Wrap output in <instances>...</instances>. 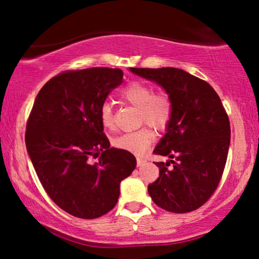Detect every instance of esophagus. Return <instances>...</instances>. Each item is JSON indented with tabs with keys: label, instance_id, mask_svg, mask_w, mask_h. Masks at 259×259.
Masks as SVG:
<instances>
[{
	"label": "esophagus",
	"instance_id": "1",
	"mask_svg": "<svg viewBox=\"0 0 259 259\" xmlns=\"http://www.w3.org/2000/svg\"><path fill=\"white\" fill-rule=\"evenodd\" d=\"M136 162H138V167H141V165L144 164V163L146 162V160H145L144 158H141V157H139V158L136 159Z\"/></svg>",
	"mask_w": 259,
	"mask_h": 259
}]
</instances>
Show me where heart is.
I'll return each instance as SVG.
<instances>
[{
    "instance_id": "heart-1",
    "label": "heart",
    "mask_w": 259,
    "mask_h": 259,
    "mask_svg": "<svg viewBox=\"0 0 259 259\" xmlns=\"http://www.w3.org/2000/svg\"><path fill=\"white\" fill-rule=\"evenodd\" d=\"M120 97L130 105L139 107V124H148L156 130L167 129L173 118V101L167 92H154L151 85L144 81H132L124 86ZM100 120L103 127L112 129L114 125V113L109 102L100 107ZM154 140L150 127L144 126L132 133H124L113 141L114 146L134 154L146 152Z\"/></svg>"
}]
</instances>
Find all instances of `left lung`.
<instances>
[{
	"label": "left lung",
	"mask_w": 259,
	"mask_h": 259,
	"mask_svg": "<svg viewBox=\"0 0 259 259\" xmlns=\"http://www.w3.org/2000/svg\"><path fill=\"white\" fill-rule=\"evenodd\" d=\"M130 70L156 81L173 101V118L167 134L153 151L171 159L156 163L159 177L148 185V194L157 206L168 212H192L209 200L222 179L230 145L227 112L214 89L185 70Z\"/></svg>",
	"instance_id": "obj_1"
}]
</instances>
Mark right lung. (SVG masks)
<instances>
[{"instance_id":"obj_1","label":"right lung","mask_w":259,"mask_h":259,"mask_svg":"<svg viewBox=\"0 0 259 259\" xmlns=\"http://www.w3.org/2000/svg\"><path fill=\"white\" fill-rule=\"evenodd\" d=\"M112 68L65 70L42 86L26 123L25 145L45 191L74 217L95 219L117 204L133 153L111 148L100 107L123 82ZM91 158H99L91 163Z\"/></svg>"}]
</instances>
